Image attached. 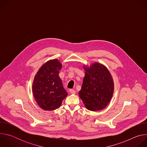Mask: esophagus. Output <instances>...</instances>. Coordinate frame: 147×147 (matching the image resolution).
Returning <instances> with one entry per match:
<instances>
[{"instance_id":"obj_1","label":"esophagus","mask_w":147,"mask_h":147,"mask_svg":"<svg viewBox=\"0 0 147 147\" xmlns=\"http://www.w3.org/2000/svg\"><path fill=\"white\" fill-rule=\"evenodd\" d=\"M70 92L71 94H76V91L74 90L73 89H71V90H70Z\"/></svg>"}]
</instances>
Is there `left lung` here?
<instances>
[{"instance_id":"1","label":"left lung","mask_w":147,"mask_h":147,"mask_svg":"<svg viewBox=\"0 0 147 147\" xmlns=\"http://www.w3.org/2000/svg\"><path fill=\"white\" fill-rule=\"evenodd\" d=\"M86 75L79 91L80 98L86 108L91 111L105 108L113 94L114 84L107 68L98 63L84 67Z\"/></svg>"}]
</instances>
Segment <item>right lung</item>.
I'll list each match as a JSON object with an SVG mask.
<instances>
[{
	"label": "right lung",
	"instance_id": "right-lung-1",
	"mask_svg": "<svg viewBox=\"0 0 147 147\" xmlns=\"http://www.w3.org/2000/svg\"><path fill=\"white\" fill-rule=\"evenodd\" d=\"M62 65L57 59L48 61L35 76L32 92L39 107L45 111L59 108L67 95L59 76Z\"/></svg>",
	"mask_w": 147,
	"mask_h": 147
}]
</instances>
